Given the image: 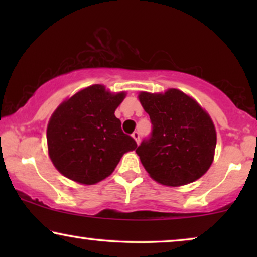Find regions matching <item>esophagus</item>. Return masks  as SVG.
<instances>
[{
    "label": "esophagus",
    "instance_id": "obj_1",
    "mask_svg": "<svg viewBox=\"0 0 257 257\" xmlns=\"http://www.w3.org/2000/svg\"><path fill=\"white\" fill-rule=\"evenodd\" d=\"M132 137H133V139L136 140V143L139 144V142H140V135H139V132H138V131H135V132L132 133Z\"/></svg>",
    "mask_w": 257,
    "mask_h": 257
}]
</instances>
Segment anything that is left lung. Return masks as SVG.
<instances>
[{"instance_id":"1","label":"left lung","mask_w":257,"mask_h":257,"mask_svg":"<svg viewBox=\"0 0 257 257\" xmlns=\"http://www.w3.org/2000/svg\"><path fill=\"white\" fill-rule=\"evenodd\" d=\"M152 132L136 152L150 177L165 186L187 185L201 178L214 159L216 131L209 114L177 89L140 92Z\"/></svg>"}]
</instances>
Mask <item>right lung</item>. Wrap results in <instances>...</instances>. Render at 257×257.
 <instances>
[{"mask_svg": "<svg viewBox=\"0 0 257 257\" xmlns=\"http://www.w3.org/2000/svg\"><path fill=\"white\" fill-rule=\"evenodd\" d=\"M125 92L111 93L105 86L85 87L59 105L47 128L49 157L71 180L94 185L107 178L137 143L125 135L114 115Z\"/></svg>", "mask_w": 257, "mask_h": 257, "instance_id": "right-lung-1", "label": "right lung"}]
</instances>
